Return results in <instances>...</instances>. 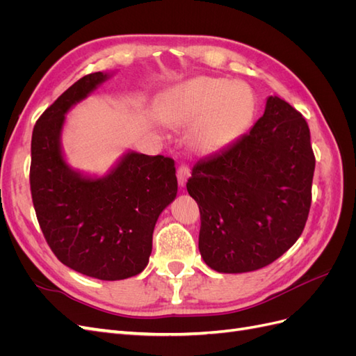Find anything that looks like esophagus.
Masks as SVG:
<instances>
[{
	"mask_svg": "<svg viewBox=\"0 0 356 356\" xmlns=\"http://www.w3.org/2000/svg\"><path fill=\"white\" fill-rule=\"evenodd\" d=\"M188 177H190V169H188V166L184 165V163L179 165V166H178V170H177V178H178V184H179L181 187L186 186V182H187Z\"/></svg>",
	"mask_w": 356,
	"mask_h": 356,
	"instance_id": "1",
	"label": "esophagus"
}]
</instances>
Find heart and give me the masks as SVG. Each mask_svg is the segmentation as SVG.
Segmentation results:
<instances>
[{"mask_svg":"<svg viewBox=\"0 0 356 356\" xmlns=\"http://www.w3.org/2000/svg\"><path fill=\"white\" fill-rule=\"evenodd\" d=\"M160 114L172 124L197 122L191 143L200 153H213L238 138L254 115V96L243 84L197 77L170 90Z\"/></svg>","mask_w":356,"mask_h":356,"instance_id":"1","label":"heart"}]
</instances>
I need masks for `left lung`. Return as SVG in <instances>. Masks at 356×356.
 <instances>
[{"label":"left lung","mask_w":356,"mask_h":356,"mask_svg":"<svg viewBox=\"0 0 356 356\" xmlns=\"http://www.w3.org/2000/svg\"><path fill=\"white\" fill-rule=\"evenodd\" d=\"M314 170L305 117L270 96L250 132L191 169L187 190L199 204L203 261L243 273L286 252L305 230Z\"/></svg>","instance_id":"8db88e82"}]
</instances>
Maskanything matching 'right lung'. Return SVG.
Instances as JSON below:
<instances>
[{
    "mask_svg": "<svg viewBox=\"0 0 356 356\" xmlns=\"http://www.w3.org/2000/svg\"><path fill=\"white\" fill-rule=\"evenodd\" d=\"M106 74L75 81L40 115L31 141L29 184L37 220L50 250L72 270L101 281L141 273L153 248L154 225L177 197L175 161L127 153L104 178L68 168L60 152L65 114Z\"/></svg>",
    "mask_w": 356,
    "mask_h": 356,
    "instance_id": "1",
    "label": "right lung"
}]
</instances>
